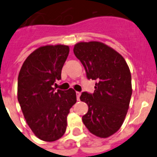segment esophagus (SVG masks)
I'll return each mask as SVG.
<instances>
[{
    "mask_svg": "<svg viewBox=\"0 0 157 157\" xmlns=\"http://www.w3.org/2000/svg\"><path fill=\"white\" fill-rule=\"evenodd\" d=\"M76 94H77V100H80V94H80V92H78V91H77L76 92Z\"/></svg>",
    "mask_w": 157,
    "mask_h": 157,
    "instance_id": "1",
    "label": "esophagus"
}]
</instances>
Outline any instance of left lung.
Returning a JSON list of instances; mask_svg holds the SVG:
<instances>
[{
  "instance_id": "1",
  "label": "left lung",
  "mask_w": 157,
  "mask_h": 157,
  "mask_svg": "<svg viewBox=\"0 0 157 157\" xmlns=\"http://www.w3.org/2000/svg\"><path fill=\"white\" fill-rule=\"evenodd\" d=\"M74 52L87 79L96 80L94 92H83L80 98L88 105L83 124L92 134L109 137L119 129L128 112L132 93L129 68L118 52L102 42H79Z\"/></svg>"
}]
</instances>
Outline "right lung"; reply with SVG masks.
<instances>
[{"mask_svg":"<svg viewBox=\"0 0 157 157\" xmlns=\"http://www.w3.org/2000/svg\"><path fill=\"white\" fill-rule=\"evenodd\" d=\"M69 46L45 45L27 57L17 80V100L26 122L41 140L53 142L61 138L67 125V115L77 101L74 89L53 88L61 79Z\"/></svg>","mask_w":157,"mask_h":157,"instance_id":"add662e5","label":"right lung"}]
</instances>
